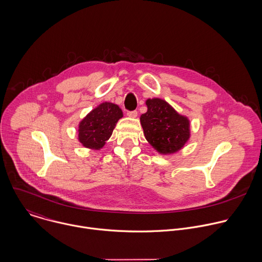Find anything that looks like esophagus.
<instances>
[{
  "label": "esophagus",
  "instance_id": "1",
  "mask_svg": "<svg viewBox=\"0 0 262 262\" xmlns=\"http://www.w3.org/2000/svg\"><path fill=\"white\" fill-rule=\"evenodd\" d=\"M126 115H127L128 117H130V118H136V117L138 116V111H128V112L126 113Z\"/></svg>",
  "mask_w": 262,
  "mask_h": 262
}]
</instances>
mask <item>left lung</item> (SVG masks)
Segmentation results:
<instances>
[{
    "instance_id": "8db88e82",
    "label": "left lung",
    "mask_w": 262,
    "mask_h": 262,
    "mask_svg": "<svg viewBox=\"0 0 262 262\" xmlns=\"http://www.w3.org/2000/svg\"><path fill=\"white\" fill-rule=\"evenodd\" d=\"M147 112L140 117L144 136L160 154L181 150L190 138V121L167 102L154 98L146 101Z\"/></svg>"
}]
</instances>
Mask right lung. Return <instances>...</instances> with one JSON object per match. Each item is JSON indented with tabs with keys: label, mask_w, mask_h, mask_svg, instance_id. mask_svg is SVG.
<instances>
[{
	"label": "right lung",
	"mask_w": 262,
	"mask_h": 262,
	"mask_svg": "<svg viewBox=\"0 0 262 262\" xmlns=\"http://www.w3.org/2000/svg\"><path fill=\"white\" fill-rule=\"evenodd\" d=\"M123 113L118 105L104 102L87 114L78 125V140L85 147L100 150L110 139Z\"/></svg>",
	"instance_id": "obj_1"
}]
</instances>
